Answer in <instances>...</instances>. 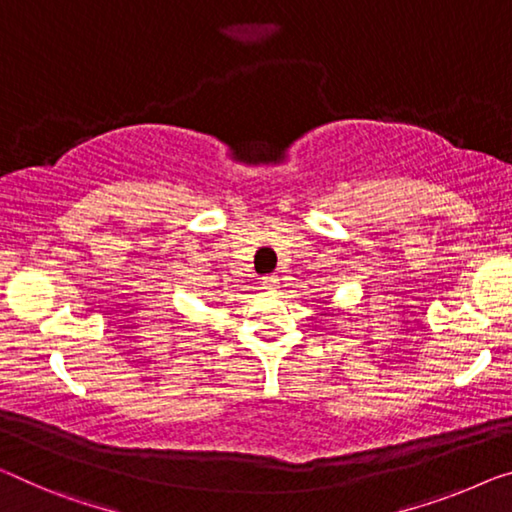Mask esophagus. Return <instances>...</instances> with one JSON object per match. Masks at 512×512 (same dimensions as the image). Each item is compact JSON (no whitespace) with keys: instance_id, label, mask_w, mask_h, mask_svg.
<instances>
[{"instance_id":"34e87169","label":"esophagus","mask_w":512,"mask_h":512,"mask_svg":"<svg viewBox=\"0 0 512 512\" xmlns=\"http://www.w3.org/2000/svg\"><path fill=\"white\" fill-rule=\"evenodd\" d=\"M261 286H263V290H267V293H274V290L279 288V277L277 274H267V277H263Z\"/></svg>"}]
</instances>
